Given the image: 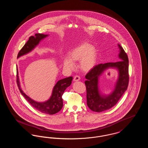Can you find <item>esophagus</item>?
<instances>
[{"label": "esophagus", "instance_id": "34e87169", "mask_svg": "<svg viewBox=\"0 0 148 148\" xmlns=\"http://www.w3.org/2000/svg\"><path fill=\"white\" fill-rule=\"evenodd\" d=\"M80 77L78 75H76L74 77V81H75V82L79 81V80H80Z\"/></svg>", "mask_w": 148, "mask_h": 148}]
</instances>
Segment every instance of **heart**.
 I'll return each instance as SVG.
<instances>
[{
  "label": "heart",
  "instance_id": "obj_1",
  "mask_svg": "<svg viewBox=\"0 0 148 148\" xmlns=\"http://www.w3.org/2000/svg\"><path fill=\"white\" fill-rule=\"evenodd\" d=\"M98 54L94 49L92 45L87 42H84L71 50L69 56L64 57L63 65L66 68L73 69V61H80V67L84 71H89L96 65Z\"/></svg>",
  "mask_w": 148,
  "mask_h": 148
}]
</instances>
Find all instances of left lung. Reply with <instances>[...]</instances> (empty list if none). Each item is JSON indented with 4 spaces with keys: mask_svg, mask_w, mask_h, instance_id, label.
I'll return each instance as SVG.
<instances>
[{
    "mask_svg": "<svg viewBox=\"0 0 148 148\" xmlns=\"http://www.w3.org/2000/svg\"><path fill=\"white\" fill-rule=\"evenodd\" d=\"M120 49L119 58L122 60L115 63L100 64L94 66L85 75L86 103L90 110L101 112L115 106L124 92L129 84V60L127 53L118 44ZM108 68H115L119 72V76L113 92L108 96L101 95L98 88V77Z\"/></svg>",
    "mask_w": 148,
    "mask_h": 148,
    "instance_id": "left-lung-1",
    "label": "left lung"
}]
</instances>
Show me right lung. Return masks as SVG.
I'll use <instances>...</instances> for the list:
<instances>
[{
    "label": "right lung",
    "instance_id": "right-lung-1",
    "mask_svg": "<svg viewBox=\"0 0 148 148\" xmlns=\"http://www.w3.org/2000/svg\"><path fill=\"white\" fill-rule=\"evenodd\" d=\"M48 36V35L38 33L35 34V36H30L27 42L19 51L17 58H19L32 51L42 40ZM72 80L73 77H70L59 80L54 86L51 96L49 99L44 102H37L29 98L21 90L18 76V71L16 68V82L21 95L35 109L44 114L53 115L59 112L62 109L63 106L62 95L65 89L71 85Z\"/></svg>",
    "mask_w": 148,
    "mask_h": 148
}]
</instances>
